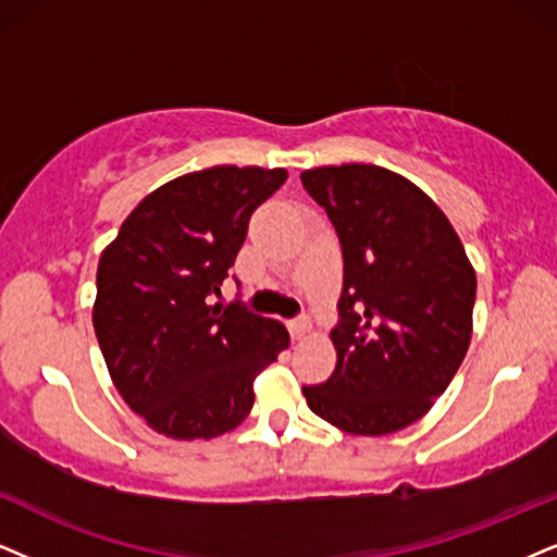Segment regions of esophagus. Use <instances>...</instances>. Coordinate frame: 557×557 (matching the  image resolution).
Segmentation results:
<instances>
[{
    "label": "esophagus",
    "mask_w": 557,
    "mask_h": 557,
    "mask_svg": "<svg viewBox=\"0 0 557 557\" xmlns=\"http://www.w3.org/2000/svg\"><path fill=\"white\" fill-rule=\"evenodd\" d=\"M290 336L293 339H302V336H308L311 334V321L308 319H295V321H290Z\"/></svg>",
    "instance_id": "esophagus-1"
}]
</instances>
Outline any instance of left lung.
<instances>
[{"instance_id":"1","label":"left lung","mask_w":557,"mask_h":557,"mask_svg":"<svg viewBox=\"0 0 557 557\" xmlns=\"http://www.w3.org/2000/svg\"><path fill=\"white\" fill-rule=\"evenodd\" d=\"M302 187L342 242L336 368L306 385L308 408L347 434L383 436L419 421L466 357L475 270L440 206L375 164L315 166Z\"/></svg>"}]
</instances>
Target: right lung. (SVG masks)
Returning <instances> with one entry per match:
<instances>
[{
  "instance_id": "add662e5",
  "label": "right lung",
  "mask_w": 557,
  "mask_h": 557,
  "mask_svg": "<svg viewBox=\"0 0 557 557\" xmlns=\"http://www.w3.org/2000/svg\"><path fill=\"white\" fill-rule=\"evenodd\" d=\"M285 169L210 166L144 197L104 246L91 308L104 364L125 404L172 440H213L249 417L255 380L287 349L280 321L210 306L249 218Z\"/></svg>"
}]
</instances>
